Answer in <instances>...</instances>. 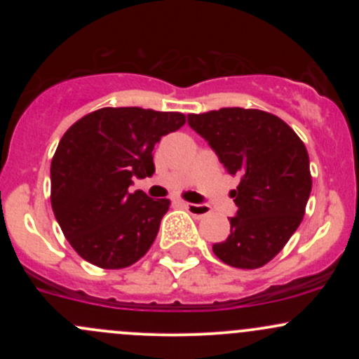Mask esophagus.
<instances>
[{
	"instance_id": "obj_1",
	"label": "esophagus",
	"mask_w": 359,
	"mask_h": 359,
	"mask_svg": "<svg viewBox=\"0 0 359 359\" xmlns=\"http://www.w3.org/2000/svg\"><path fill=\"white\" fill-rule=\"evenodd\" d=\"M184 208H186L191 215L196 217V219H203V217L210 215V212H212L206 205H194V203H184Z\"/></svg>"
}]
</instances>
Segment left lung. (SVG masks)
Wrapping results in <instances>:
<instances>
[{
    "instance_id": "1",
    "label": "left lung",
    "mask_w": 359,
    "mask_h": 359,
    "mask_svg": "<svg viewBox=\"0 0 359 359\" xmlns=\"http://www.w3.org/2000/svg\"><path fill=\"white\" fill-rule=\"evenodd\" d=\"M187 119L227 173L240 177L236 191H231L238 206L236 217L229 219L231 234L213 245V253L240 269L266 266L306 213L313 187L306 146L283 119L260 109L222 107Z\"/></svg>"
}]
</instances>
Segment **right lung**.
<instances>
[{"label":"right lung","mask_w":359,"mask_h":359,"mask_svg":"<svg viewBox=\"0 0 359 359\" xmlns=\"http://www.w3.org/2000/svg\"><path fill=\"white\" fill-rule=\"evenodd\" d=\"M184 123L182 112L102 107L64 133L50 166V200L64 236L86 262L123 269L154 243L170 200L128 187L133 177L153 175L154 146Z\"/></svg>","instance_id":"obj_1"}]
</instances>
